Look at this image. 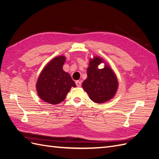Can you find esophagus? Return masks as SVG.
Returning <instances> with one entry per match:
<instances>
[{
  "mask_svg": "<svg viewBox=\"0 0 159 159\" xmlns=\"http://www.w3.org/2000/svg\"><path fill=\"white\" fill-rule=\"evenodd\" d=\"M75 84H76L77 86H78V87H81V83L80 81H76Z\"/></svg>",
  "mask_w": 159,
  "mask_h": 159,
  "instance_id": "esophagus-1",
  "label": "esophagus"
}]
</instances>
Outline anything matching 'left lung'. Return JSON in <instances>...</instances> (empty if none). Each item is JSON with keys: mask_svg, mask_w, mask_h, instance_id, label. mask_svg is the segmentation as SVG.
<instances>
[{"mask_svg": "<svg viewBox=\"0 0 159 159\" xmlns=\"http://www.w3.org/2000/svg\"><path fill=\"white\" fill-rule=\"evenodd\" d=\"M103 61L102 58L97 56L90 60L88 78L82 84L83 89L91 100L97 103L106 102L113 98L118 88L116 75L109 66L105 64L103 69H98V66Z\"/></svg>", "mask_w": 159, "mask_h": 159, "instance_id": "8db88e82", "label": "left lung"}]
</instances>
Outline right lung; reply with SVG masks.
<instances>
[{
  "label": "right lung",
  "mask_w": 159,
  "mask_h": 159,
  "mask_svg": "<svg viewBox=\"0 0 159 159\" xmlns=\"http://www.w3.org/2000/svg\"><path fill=\"white\" fill-rule=\"evenodd\" d=\"M64 56H57L43 69L38 78L36 89L39 97L50 104L63 102L71 87H76L70 75L63 70Z\"/></svg>",
  "instance_id": "right-lung-1"
}]
</instances>
